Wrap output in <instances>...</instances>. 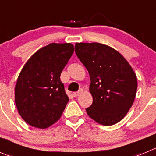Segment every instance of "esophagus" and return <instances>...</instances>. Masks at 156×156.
I'll list each match as a JSON object with an SVG mask.
<instances>
[{"label":"esophagus","mask_w":156,"mask_h":156,"mask_svg":"<svg viewBox=\"0 0 156 156\" xmlns=\"http://www.w3.org/2000/svg\"><path fill=\"white\" fill-rule=\"evenodd\" d=\"M81 93H82V90H79V91H76V92H74L73 93V96L74 97H78V96H79L80 94H81Z\"/></svg>","instance_id":"1"}]
</instances>
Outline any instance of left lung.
Listing matches in <instances>:
<instances>
[{"instance_id":"obj_1","label":"left lung","mask_w":156,"mask_h":156,"mask_svg":"<svg viewBox=\"0 0 156 156\" xmlns=\"http://www.w3.org/2000/svg\"><path fill=\"white\" fill-rule=\"evenodd\" d=\"M75 53L90 75L93 102L86 108L91 119L103 126L120 122L132 107L137 77L119 51L102 44L76 43Z\"/></svg>"}]
</instances>
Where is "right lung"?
<instances>
[{
  "instance_id": "1",
  "label": "right lung",
  "mask_w": 156,
  "mask_h": 156,
  "mask_svg": "<svg viewBox=\"0 0 156 156\" xmlns=\"http://www.w3.org/2000/svg\"><path fill=\"white\" fill-rule=\"evenodd\" d=\"M70 43H51L32 55L15 85L17 111L27 124L46 129L60 119L68 102L60 76L74 53Z\"/></svg>"
}]
</instances>
